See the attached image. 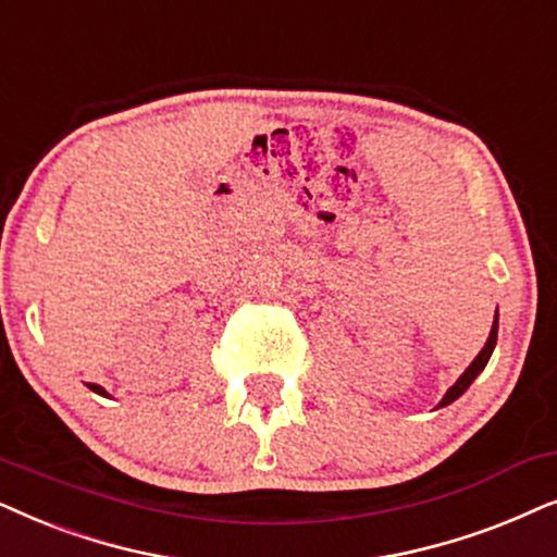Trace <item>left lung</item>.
Masks as SVG:
<instances>
[{"instance_id":"left-lung-1","label":"left lung","mask_w":557,"mask_h":557,"mask_svg":"<svg viewBox=\"0 0 557 557\" xmlns=\"http://www.w3.org/2000/svg\"><path fill=\"white\" fill-rule=\"evenodd\" d=\"M496 331H499V315H494V325H492V333H488V338H486V344H484V348H481L479 351V356L476 359L471 361L469 364V369H466V372L458 376V382L454 384V387H450L448 392H446V397L441 399V405L438 407H446V405H450L454 403V399H458L463 395L466 389L471 387V382L476 380V376L484 372V367H486V361H488V356H492V351H494V346H496Z\"/></svg>"}]
</instances>
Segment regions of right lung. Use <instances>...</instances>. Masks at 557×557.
I'll use <instances>...</instances> for the list:
<instances>
[{"label":"right lung","mask_w":557,"mask_h":557,"mask_svg":"<svg viewBox=\"0 0 557 557\" xmlns=\"http://www.w3.org/2000/svg\"><path fill=\"white\" fill-rule=\"evenodd\" d=\"M88 389L96 392V395H103V397H109V395H107V389L99 387V384H91V382H88Z\"/></svg>","instance_id":"right-lung-1"}]
</instances>
